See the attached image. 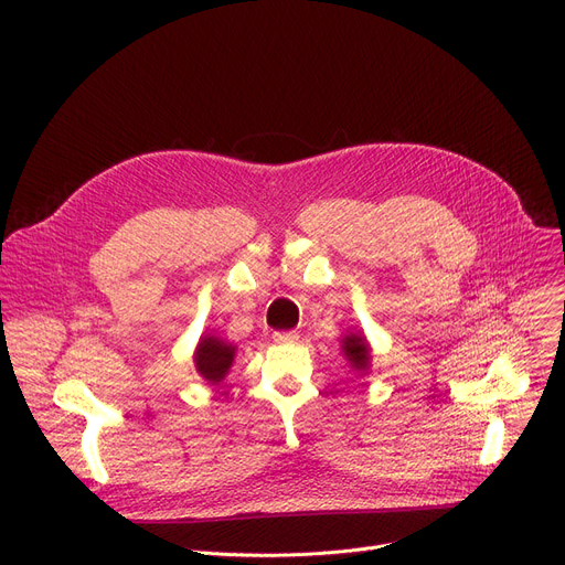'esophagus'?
I'll return each mask as SVG.
<instances>
[{
  "label": "esophagus",
  "instance_id": "obj_1",
  "mask_svg": "<svg viewBox=\"0 0 565 565\" xmlns=\"http://www.w3.org/2000/svg\"><path fill=\"white\" fill-rule=\"evenodd\" d=\"M273 339L277 341V343H295V341H298V332H275L273 334Z\"/></svg>",
  "mask_w": 565,
  "mask_h": 565
}]
</instances>
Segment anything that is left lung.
<instances>
[{"label":"left lung","mask_w":565,"mask_h":565,"mask_svg":"<svg viewBox=\"0 0 565 565\" xmlns=\"http://www.w3.org/2000/svg\"><path fill=\"white\" fill-rule=\"evenodd\" d=\"M341 350L345 354V360L354 371H369L371 366V348L364 339V334H345L341 341Z\"/></svg>","instance_id":"left-lung-1"}]
</instances>
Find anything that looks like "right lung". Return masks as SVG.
<instances>
[{
	"label": "right lung",
	"mask_w": 565,
	"mask_h": 565,
	"mask_svg": "<svg viewBox=\"0 0 565 565\" xmlns=\"http://www.w3.org/2000/svg\"><path fill=\"white\" fill-rule=\"evenodd\" d=\"M235 358V345L213 337V334H205L201 337L196 352H194V364L196 371L203 380H207L211 384H220Z\"/></svg>",
	"instance_id": "1"
}]
</instances>
